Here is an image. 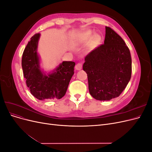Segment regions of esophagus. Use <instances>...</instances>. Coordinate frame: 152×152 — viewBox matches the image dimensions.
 Instances as JSON below:
<instances>
[{
	"instance_id": "esophagus-1",
	"label": "esophagus",
	"mask_w": 152,
	"mask_h": 152,
	"mask_svg": "<svg viewBox=\"0 0 152 152\" xmlns=\"http://www.w3.org/2000/svg\"><path fill=\"white\" fill-rule=\"evenodd\" d=\"M75 69L77 70H81L82 69V63H77V65H75Z\"/></svg>"
}]
</instances>
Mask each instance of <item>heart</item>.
Returning a JSON list of instances; mask_svg holds the SVG:
<instances>
[{"label":"heart","mask_w":152,"mask_h":152,"mask_svg":"<svg viewBox=\"0 0 152 152\" xmlns=\"http://www.w3.org/2000/svg\"><path fill=\"white\" fill-rule=\"evenodd\" d=\"M91 37V31H86L84 33L81 34L78 36V42L80 43H87L88 42ZM99 42V37L98 36H94L93 39H91L90 45L91 47H95Z\"/></svg>","instance_id":"obj_1"}]
</instances>
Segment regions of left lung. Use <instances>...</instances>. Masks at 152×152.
Segmentation results:
<instances>
[{
    "label": "left lung",
    "mask_w": 152,
    "mask_h": 152,
    "mask_svg": "<svg viewBox=\"0 0 152 152\" xmlns=\"http://www.w3.org/2000/svg\"><path fill=\"white\" fill-rule=\"evenodd\" d=\"M104 44L85 58L83 70L87 74L89 93L100 101L120 96L131 77L130 50L115 31L105 27Z\"/></svg>",
    "instance_id": "8db88e82"
}]
</instances>
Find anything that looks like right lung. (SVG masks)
Instances as JSON below:
<instances>
[{
  "instance_id": "add662e5",
  "label": "right lung",
  "mask_w": 152,
  "mask_h": 152,
  "mask_svg": "<svg viewBox=\"0 0 152 152\" xmlns=\"http://www.w3.org/2000/svg\"><path fill=\"white\" fill-rule=\"evenodd\" d=\"M40 34L31 37L24 50L21 65L26 84L31 94L39 100L61 99L66 94L74 73L73 61H63L48 75L41 71L37 54Z\"/></svg>"
}]
</instances>
